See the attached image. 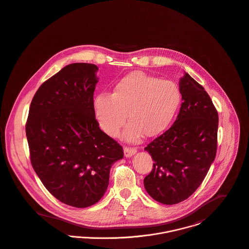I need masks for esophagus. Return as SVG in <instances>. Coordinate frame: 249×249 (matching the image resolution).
I'll return each instance as SVG.
<instances>
[{"mask_svg": "<svg viewBox=\"0 0 249 249\" xmlns=\"http://www.w3.org/2000/svg\"><path fill=\"white\" fill-rule=\"evenodd\" d=\"M136 153H137V149L135 147H128V146L124 147V155L126 158L132 157Z\"/></svg>", "mask_w": 249, "mask_h": 249, "instance_id": "1", "label": "esophagus"}]
</instances>
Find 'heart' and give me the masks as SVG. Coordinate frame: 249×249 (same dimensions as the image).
I'll return each mask as SVG.
<instances>
[{
    "label": "heart",
    "mask_w": 249,
    "mask_h": 249,
    "mask_svg": "<svg viewBox=\"0 0 249 249\" xmlns=\"http://www.w3.org/2000/svg\"><path fill=\"white\" fill-rule=\"evenodd\" d=\"M182 103L179 86L142 71H135L119 80L110 94L94 98V110L101 128L116 137L128 118L131 121L125 138L138 141L142 134L156 137L165 131L175 118Z\"/></svg>",
    "instance_id": "heart-1"
}]
</instances>
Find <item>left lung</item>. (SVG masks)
Instances as JSON below:
<instances>
[{
    "label": "left lung",
    "mask_w": 249,
    "mask_h": 249,
    "mask_svg": "<svg viewBox=\"0 0 249 249\" xmlns=\"http://www.w3.org/2000/svg\"><path fill=\"white\" fill-rule=\"evenodd\" d=\"M180 89L183 103L175 122L144 148L154 160L145 190L165 205L180 203L197 190L217 148L218 114L209 94L188 73Z\"/></svg>",
    "instance_id": "1"
}]
</instances>
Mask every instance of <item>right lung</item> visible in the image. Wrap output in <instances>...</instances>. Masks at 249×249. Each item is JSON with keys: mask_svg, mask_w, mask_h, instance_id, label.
I'll list each match as a JSON object with an SVG mask.
<instances>
[{"mask_svg": "<svg viewBox=\"0 0 249 249\" xmlns=\"http://www.w3.org/2000/svg\"><path fill=\"white\" fill-rule=\"evenodd\" d=\"M97 70L91 63L63 67L39 87L26 123L36 173L53 196L76 208L102 198L112 163L124 156L95 118Z\"/></svg>", "mask_w": 249, "mask_h": 249, "instance_id": "add662e5", "label": "right lung"}]
</instances>
